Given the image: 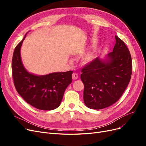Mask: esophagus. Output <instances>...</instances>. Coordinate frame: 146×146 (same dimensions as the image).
Listing matches in <instances>:
<instances>
[{"mask_svg":"<svg viewBox=\"0 0 146 146\" xmlns=\"http://www.w3.org/2000/svg\"><path fill=\"white\" fill-rule=\"evenodd\" d=\"M78 74L77 73H74V72L72 74V78L73 80H77V79L78 78Z\"/></svg>","mask_w":146,"mask_h":146,"instance_id":"34e87169","label":"esophagus"}]
</instances>
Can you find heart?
Here are the masks:
<instances>
[{"label":"heart","mask_w":146,"mask_h":146,"mask_svg":"<svg viewBox=\"0 0 146 146\" xmlns=\"http://www.w3.org/2000/svg\"><path fill=\"white\" fill-rule=\"evenodd\" d=\"M94 59V55L92 54H89L86 55L85 58H83V63L85 64H87V63H90L91 61Z\"/></svg>","instance_id":"1"}]
</instances>
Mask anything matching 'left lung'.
Instances as JSON below:
<instances>
[{
	"label": "left lung",
	"instance_id": "left-lung-1",
	"mask_svg": "<svg viewBox=\"0 0 146 146\" xmlns=\"http://www.w3.org/2000/svg\"><path fill=\"white\" fill-rule=\"evenodd\" d=\"M116 44L107 55L108 61L98 57L82 69L83 100L87 107L100 110L111 106L120 99L130 82L132 60L125 44L115 36Z\"/></svg>",
	"mask_w": 146,
	"mask_h": 146
}]
</instances>
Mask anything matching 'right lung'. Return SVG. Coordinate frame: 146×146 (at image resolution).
<instances>
[{
  "label": "right lung",
  "mask_w": 146,
  "mask_h": 146,
  "mask_svg": "<svg viewBox=\"0 0 146 146\" xmlns=\"http://www.w3.org/2000/svg\"><path fill=\"white\" fill-rule=\"evenodd\" d=\"M24 38L16 46L13 55L11 69L16 90L25 102L35 108L54 110L59 107L66 88L71 83L73 72L69 70L42 76L29 73L21 58V47Z\"/></svg>",
  "instance_id": "add662e5"
}]
</instances>
